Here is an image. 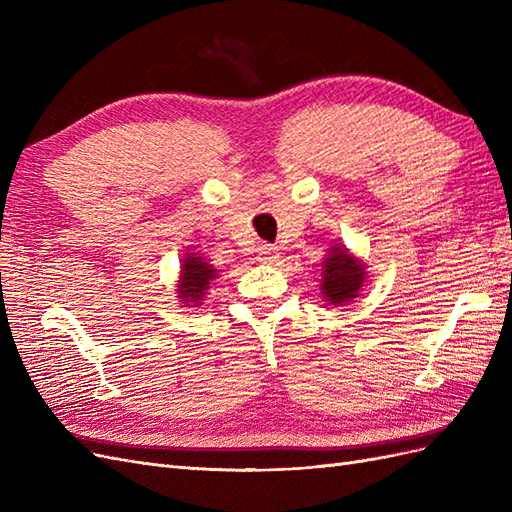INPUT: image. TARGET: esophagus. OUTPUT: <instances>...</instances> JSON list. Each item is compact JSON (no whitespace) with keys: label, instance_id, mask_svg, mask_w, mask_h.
Here are the masks:
<instances>
[{"label":"esophagus","instance_id":"34e87169","mask_svg":"<svg viewBox=\"0 0 512 512\" xmlns=\"http://www.w3.org/2000/svg\"><path fill=\"white\" fill-rule=\"evenodd\" d=\"M256 254H258V260L265 262V265H273V262H275L277 258H280V254H277L275 247H273V245H267V243L258 245Z\"/></svg>","mask_w":512,"mask_h":512}]
</instances>
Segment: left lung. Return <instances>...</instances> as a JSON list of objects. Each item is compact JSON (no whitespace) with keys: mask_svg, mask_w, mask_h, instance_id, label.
I'll list each match as a JSON object with an SVG mask.
<instances>
[{"mask_svg":"<svg viewBox=\"0 0 512 512\" xmlns=\"http://www.w3.org/2000/svg\"><path fill=\"white\" fill-rule=\"evenodd\" d=\"M367 280V265L346 245L335 243L322 260L320 294L331 305H346L359 297Z\"/></svg>","mask_w":512,"mask_h":512,"instance_id":"1","label":"left lung"}]
</instances>
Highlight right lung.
<instances>
[{
  "label": "right lung",
  "mask_w": 512,
  "mask_h": 512,
  "mask_svg": "<svg viewBox=\"0 0 512 512\" xmlns=\"http://www.w3.org/2000/svg\"><path fill=\"white\" fill-rule=\"evenodd\" d=\"M220 269L213 267L211 262L198 252H185L181 258L179 280L175 284L177 299L183 307H198L203 305L207 290L211 288L213 280L218 277Z\"/></svg>",
  "instance_id": "1"
}]
</instances>
